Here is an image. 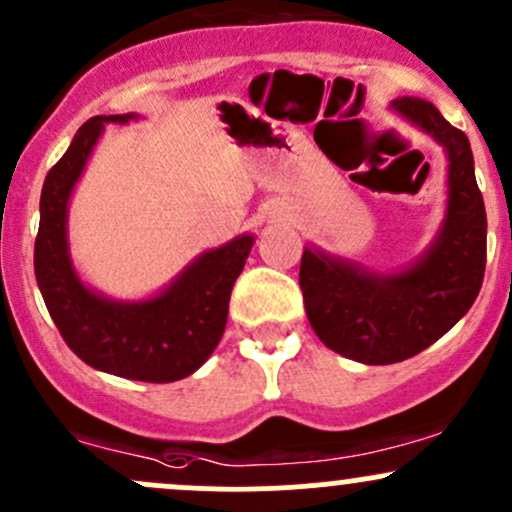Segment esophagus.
Masks as SVG:
<instances>
[{"instance_id": "34e87169", "label": "esophagus", "mask_w": 512, "mask_h": 512, "mask_svg": "<svg viewBox=\"0 0 512 512\" xmlns=\"http://www.w3.org/2000/svg\"><path fill=\"white\" fill-rule=\"evenodd\" d=\"M268 214H273V217H276V214H283V202H273L271 212H268Z\"/></svg>"}]
</instances>
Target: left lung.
Masks as SVG:
<instances>
[{
    "mask_svg": "<svg viewBox=\"0 0 512 512\" xmlns=\"http://www.w3.org/2000/svg\"><path fill=\"white\" fill-rule=\"evenodd\" d=\"M390 107L444 146L447 214L425 256L398 273L302 251L300 288L317 337L346 359L398 364L449 332L474 305L486 271V207L476 185L469 139L432 102L403 97Z\"/></svg>",
    "mask_w": 512,
    "mask_h": 512,
    "instance_id": "left-lung-1",
    "label": "left lung"
}]
</instances>
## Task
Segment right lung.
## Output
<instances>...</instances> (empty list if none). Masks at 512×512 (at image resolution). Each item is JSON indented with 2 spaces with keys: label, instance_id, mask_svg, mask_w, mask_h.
Segmentation results:
<instances>
[{
  "label": "right lung",
  "instance_id": "right-lung-1",
  "mask_svg": "<svg viewBox=\"0 0 512 512\" xmlns=\"http://www.w3.org/2000/svg\"><path fill=\"white\" fill-rule=\"evenodd\" d=\"M136 114L92 117L41 190L34 271L60 337L87 366L146 383H173L210 359L227 327L229 295L254 236L241 234L197 256L163 293L139 302L109 300L82 283L68 254V202L104 124Z\"/></svg>",
  "mask_w": 512,
  "mask_h": 512
}]
</instances>
